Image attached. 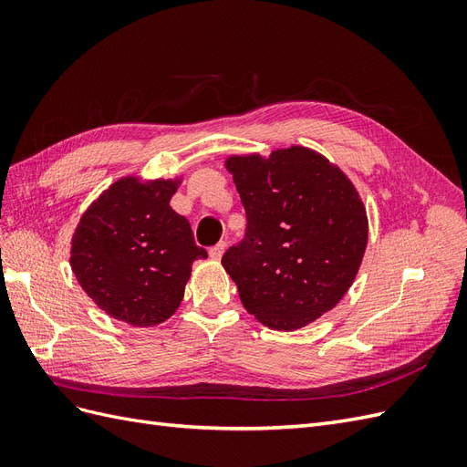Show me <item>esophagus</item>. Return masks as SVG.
I'll return each instance as SVG.
<instances>
[{
    "label": "esophagus",
    "instance_id": "1",
    "mask_svg": "<svg viewBox=\"0 0 467 467\" xmlns=\"http://www.w3.org/2000/svg\"><path fill=\"white\" fill-rule=\"evenodd\" d=\"M223 251H225V244H218V245H214V247H210L208 255H210V259L220 261L222 255H223Z\"/></svg>",
    "mask_w": 467,
    "mask_h": 467
}]
</instances>
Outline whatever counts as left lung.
I'll use <instances>...</instances> for the list:
<instances>
[{
    "label": "left lung",
    "instance_id": "8db88e82",
    "mask_svg": "<svg viewBox=\"0 0 467 467\" xmlns=\"http://www.w3.org/2000/svg\"><path fill=\"white\" fill-rule=\"evenodd\" d=\"M247 212V234L222 257L251 316L296 331L329 312L352 286L368 218L352 181L304 146L225 158Z\"/></svg>",
    "mask_w": 467,
    "mask_h": 467
}]
</instances>
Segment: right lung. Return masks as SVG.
Segmentation results:
<instances>
[{"label":"right lung","instance_id":"obj_1","mask_svg":"<svg viewBox=\"0 0 467 467\" xmlns=\"http://www.w3.org/2000/svg\"><path fill=\"white\" fill-rule=\"evenodd\" d=\"M182 177L117 179L83 212L69 265L99 309L134 327L171 317L185 296L196 247L191 223L169 206Z\"/></svg>","mask_w":467,"mask_h":467}]
</instances>
